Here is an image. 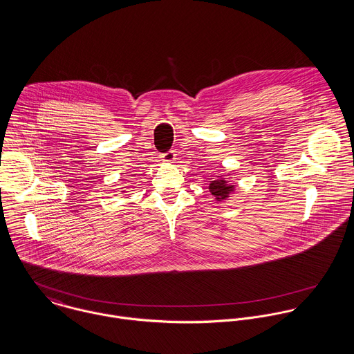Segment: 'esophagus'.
<instances>
[{
  "mask_svg": "<svg viewBox=\"0 0 354 354\" xmlns=\"http://www.w3.org/2000/svg\"><path fill=\"white\" fill-rule=\"evenodd\" d=\"M161 160H162L164 162H167V164L174 162V160H175V151L169 150V151H167V153L161 154Z\"/></svg>",
  "mask_w": 354,
  "mask_h": 354,
  "instance_id": "1",
  "label": "esophagus"
}]
</instances>
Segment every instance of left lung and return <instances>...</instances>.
Returning <instances> with one entry per match:
<instances>
[{"label":"left lung","mask_w":354,"mask_h":354,"mask_svg":"<svg viewBox=\"0 0 354 354\" xmlns=\"http://www.w3.org/2000/svg\"><path fill=\"white\" fill-rule=\"evenodd\" d=\"M225 176H227V178L225 176H216V179H213L209 183V192L212 193V196H214L216 203H223L228 200L230 194H232L236 190V187L228 179L232 175L228 174Z\"/></svg>","instance_id":"8db88e82"}]
</instances>
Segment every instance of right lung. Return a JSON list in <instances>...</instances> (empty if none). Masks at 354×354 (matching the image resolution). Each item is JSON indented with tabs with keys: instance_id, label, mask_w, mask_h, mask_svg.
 <instances>
[{
	"instance_id": "obj_1",
	"label": "right lung",
	"mask_w": 354,
	"mask_h": 354,
	"mask_svg": "<svg viewBox=\"0 0 354 354\" xmlns=\"http://www.w3.org/2000/svg\"><path fill=\"white\" fill-rule=\"evenodd\" d=\"M127 190H129V187H122L120 193H122V194H124V196H130V194H126V193H127Z\"/></svg>"
}]
</instances>
